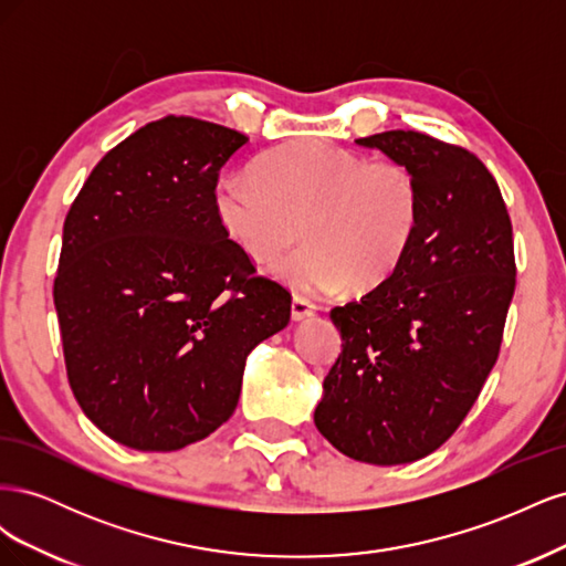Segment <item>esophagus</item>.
I'll return each mask as SVG.
<instances>
[{
	"label": "esophagus",
	"mask_w": 566,
	"mask_h": 566,
	"mask_svg": "<svg viewBox=\"0 0 566 566\" xmlns=\"http://www.w3.org/2000/svg\"><path fill=\"white\" fill-rule=\"evenodd\" d=\"M314 312H316L314 302L304 300V297H293V318H295V321L310 318V316H314Z\"/></svg>",
	"instance_id": "34e87169"
}]
</instances>
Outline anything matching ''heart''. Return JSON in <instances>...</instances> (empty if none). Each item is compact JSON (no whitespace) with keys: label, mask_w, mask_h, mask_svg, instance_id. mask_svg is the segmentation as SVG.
<instances>
[{"label":"heart","mask_w":566,"mask_h":566,"mask_svg":"<svg viewBox=\"0 0 566 566\" xmlns=\"http://www.w3.org/2000/svg\"><path fill=\"white\" fill-rule=\"evenodd\" d=\"M214 205L221 227L254 262L276 260L304 229L310 241L273 273L312 297L352 281L382 283L413 245L422 214L420 186L406 165L316 139L266 153L256 175H224Z\"/></svg>","instance_id":"obj_1"}]
</instances>
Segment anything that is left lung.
Wrapping results in <instances>:
<instances>
[{
	"mask_svg": "<svg viewBox=\"0 0 566 566\" xmlns=\"http://www.w3.org/2000/svg\"><path fill=\"white\" fill-rule=\"evenodd\" d=\"M356 144L416 175L422 214L391 276L331 312L342 352L314 422L339 453L401 465L437 451L482 391L515 295V245L501 188L468 148L403 129Z\"/></svg>",
	"mask_w": 566,
	"mask_h": 566,
	"instance_id": "left-lung-1",
	"label": "left lung"
}]
</instances>
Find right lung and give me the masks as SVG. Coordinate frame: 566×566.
Returning <instances> with one entry per match:
<instances>
[{"label":"right lung","mask_w":566,"mask_h":566,"mask_svg":"<svg viewBox=\"0 0 566 566\" xmlns=\"http://www.w3.org/2000/svg\"><path fill=\"white\" fill-rule=\"evenodd\" d=\"M248 136L167 115L108 150L63 224L54 279L67 382L101 432L179 451L227 422L248 354L290 321L224 231L219 169Z\"/></svg>","instance_id":"right-lung-1"}]
</instances>
